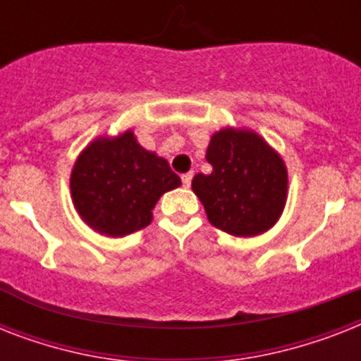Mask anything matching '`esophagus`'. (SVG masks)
<instances>
[{"mask_svg":"<svg viewBox=\"0 0 361 361\" xmlns=\"http://www.w3.org/2000/svg\"><path fill=\"white\" fill-rule=\"evenodd\" d=\"M191 181H192V172H187V174L181 176V183H183V187H191Z\"/></svg>","mask_w":361,"mask_h":361,"instance_id":"obj_1","label":"esophagus"}]
</instances>
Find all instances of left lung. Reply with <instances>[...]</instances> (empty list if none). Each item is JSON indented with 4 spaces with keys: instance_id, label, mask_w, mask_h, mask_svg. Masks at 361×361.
I'll use <instances>...</instances> for the list:
<instances>
[{
    "instance_id": "obj_1",
    "label": "left lung",
    "mask_w": 361,
    "mask_h": 361,
    "mask_svg": "<svg viewBox=\"0 0 361 361\" xmlns=\"http://www.w3.org/2000/svg\"><path fill=\"white\" fill-rule=\"evenodd\" d=\"M212 174L192 178V191L204 204L209 223L232 236L251 238L269 231L286 202L285 161L262 136L225 127L209 140Z\"/></svg>"
}]
</instances>
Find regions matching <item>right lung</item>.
Masks as SVG:
<instances>
[{"label": "right lung", "instance_id": "right-lung-1", "mask_svg": "<svg viewBox=\"0 0 361 361\" xmlns=\"http://www.w3.org/2000/svg\"><path fill=\"white\" fill-rule=\"evenodd\" d=\"M180 185L169 161L144 149L133 130L95 138L71 172V197L82 221L112 238L149 225L161 195Z\"/></svg>", "mask_w": 361, "mask_h": 361}]
</instances>
